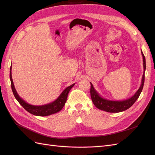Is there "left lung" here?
<instances>
[{"label": "left lung", "mask_w": 155, "mask_h": 155, "mask_svg": "<svg viewBox=\"0 0 155 155\" xmlns=\"http://www.w3.org/2000/svg\"><path fill=\"white\" fill-rule=\"evenodd\" d=\"M141 53L143 57V66L144 72L142 78L141 85H140L138 90L134 94L133 96L128 98V99L120 101H114L105 99V98L101 97L100 95V94L95 90V88L93 87V85L91 83V99L94 105L98 109L104 110L108 112H114V113L115 112H122L129 109V108L134 104V102L138 100V98L140 96L143 89L145 80V68H146L145 56L142 52V51H141Z\"/></svg>", "instance_id": "left-lung-1"}]
</instances>
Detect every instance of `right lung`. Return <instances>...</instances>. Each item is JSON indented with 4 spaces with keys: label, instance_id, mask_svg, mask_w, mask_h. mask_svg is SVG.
<instances>
[{
    "label": "right lung",
    "instance_id": "obj_1",
    "mask_svg": "<svg viewBox=\"0 0 155 155\" xmlns=\"http://www.w3.org/2000/svg\"><path fill=\"white\" fill-rule=\"evenodd\" d=\"M10 78L11 81V86H12V91H13L14 96H15V97L16 98V100L26 110L30 112V113L31 114H34L35 116H49L51 114L57 113V112H59L63 108L65 103L67 101L69 91L75 85L74 83L70 86L67 87L61 92V94L57 99H56L55 101H54L53 102L50 103L48 104L37 106V105H32L28 104L27 102H26L24 100L22 99V98L18 96L13 82L12 76V66L10 67Z\"/></svg>",
    "mask_w": 155,
    "mask_h": 155
}]
</instances>
